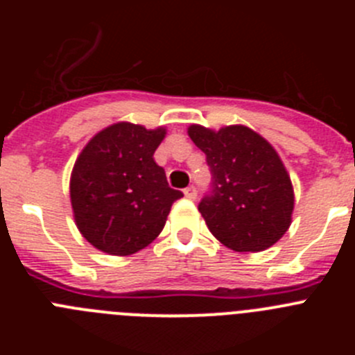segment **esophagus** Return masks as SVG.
I'll list each match as a JSON object with an SVG mask.
<instances>
[{
	"instance_id": "obj_1",
	"label": "esophagus",
	"mask_w": 355,
	"mask_h": 355,
	"mask_svg": "<svg viewBox=\"0 0 355 355\" xmlns=\"http://www.w3.org/2000/svg\"><path fill=\"white\" fill-rule=\"evenodd\" d=\"M184 196H187V199L193 200L197 197V188L196 187H188L184 188Z\"/></svg>"
}]
</instances>
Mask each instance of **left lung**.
Segmentation results:
<instances>
[{"mask_svg": "<svg viewBox=\"0 0 355 355\" xmlns=\"http://www.w3.org/2000/svg\"><path fill=\"white\" fill-rule=\"evenodd\" d=\"M188 137L206 155L213 196L199 211L216 240L236 252H261L286 233L295 193L272 144L241 124L218 131L192 124Z\"/></svg>", "mask_w": 355, "mask_h": 355, "instance_id": "1", "label": "left lung"}]
</instances>
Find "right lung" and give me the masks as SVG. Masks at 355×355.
Returning <instances> with one entry per match:
<instances>
[{
	"instance_id": "right-lung-1",
	"label": "right lung",
	"mask_w": 355,
	"mask_h": 355,
	"mask_svg": "<svg viewBox=\"0 0 355 355\" xmlns=\"http://www.w3.org/2000/svg\"><path fill=\"white\" fill-rule=\"evenodd\" d=\"M165 135L163 126L115 122L78 155L69 183L72 215L97 250L130 256L146 249L162 233L172 202L183 197L153 158Z\"/></svg>"
}]
</instances>
